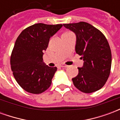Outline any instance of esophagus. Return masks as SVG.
<instances>
[{
	"label": "esophagus",
	"instance_id": "esophagus-1",
	"mask_svg": "<svg viewBox=\"0 0 120 120\" xmlns=\"http://www.w3.org/2000/svg\"><path fill=\"white\" fill-rule=\"evenodd\" d=\"M60 66H61L62 68H67V67H68V65H65V64H61V65H60Z\"/></svg>",
	"mask_w": 120,
	"mask_h": 120
}]
</instances>
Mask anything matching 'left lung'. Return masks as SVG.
Returning <instances> with one entry per match:
<instances>
[{"label": "left lung", "mask_w": 120, "mask_h": 120, "mask_svg": "<svg viewBox=\"0 0 120 120\" xmlns=\"http://www.w3.org/2000/svg\"><path fill=\"white\" fill-rule=\"evenodd\" d=\"M63 25L75 33L76 52L84 62L82 68H78V75L72 79L74 86L85 93L100 89L111 73L112 55L107 40L100 30L87 22Z\"/></svg>", "instance_id": "8db88e82"}]
</instances>
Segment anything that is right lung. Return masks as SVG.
Listing matches in <instances>:
<instances>
[{"label":"right lung","instance_id":"right-lung-1","mask_svg":"<svg viewBox=\"0 0 120 120\" xmlns=\"http://www.w3.org/2000/svg\"><path fill=\"white\" fill-rule=\"evenodd\" d=\"M62 27V24H35L17 38L11 55V68L17 83L28 93L40 94L51 86L57 68L45 64L43 52L50 38Z\"/></svg>","mask_w":120,"mask_h":120}]
</instances>
